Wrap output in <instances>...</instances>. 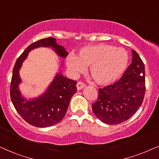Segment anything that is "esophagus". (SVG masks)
Returning a JSON list of instances; mask_svg holds the SVG:
<instances>
[{
	"label": "esophagus",
	"mask_w": 159,
	"mask_h": 159,
	"mask_svg": "<svg viewBox=\"0 0 159 159\" xmlns=\"http://www.w3.org/2000/svg\"><path fill=\"white\" fill-rule=\"evenodd\" d=\"M84 86H85V84H84L83 82H78L77 84V90H81L82 88H84Z\"/></svg>",
	"instance_id": "1"
}]
</instances>
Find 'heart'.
Masks as SVG:
<instances>
[{
	"label": "heart",
	"mask_w": 159,
	"mask_h": 159,
	"mask_svg": "<svg viewBox=\"0 0 159 159\" xmlns=\"http://www.w3.org/2000/svg\"><path fill=\"white\" fill-rule=\"evenodd\" d=\"M129 61L127 52L121 48L108 44L84 47L78 56L70 54L66 60L69 70L74 75L84 72L89 67V72L97 84L107 85L120 78Z\"/></svg>",
	"instance_id": "obj_1"
}]
</instances>
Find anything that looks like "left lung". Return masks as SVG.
<instances>
[{
  "label": "left lung",
  "mask_w": 159,
  "mask_h": 159,
  "mask_svg": "<svg viewBox=\"0 0 159 159\" xmlns=\"http://www.w3.org/2000/svg\"><path fill=\"white\" fill-rule=\"evenodd\" d=\"M132 64L120 80L99 89L93 111L102 122L117 125L129 119L142 105L145 91V66L140 56L132 50Z\"/></svg>",
  "instance_id": "obj_1"
}]
</instances>
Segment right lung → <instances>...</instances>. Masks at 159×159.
I'll return each instance as SVG.
<instances>
[{
  "mask_svg": "<svg viewBox=\"0 0 159 159\" xmlns=\"http://www.w3.org/2000/svg\"><path fill=\"white\" fill-rule=\"evenodd\" d=\"M40 47L51 48L59 57L63 58L66 57L69 53L53 38L42 39L32 43L17 58L14 65L10 95L17 112L27 123L37 127H47L60 122L64 117L69 101L77 92V82L64 77L59 71L43 94L32 98L27 99L24 97L19 88L21 82L19 70L30 52ZM63 64L62 62L61 67Z\"/></svg>",
  "mask_w": 159,
  "mask_h": 159,
  "instance_id": "1",
  "label": "right lung"
}]
</instances>
